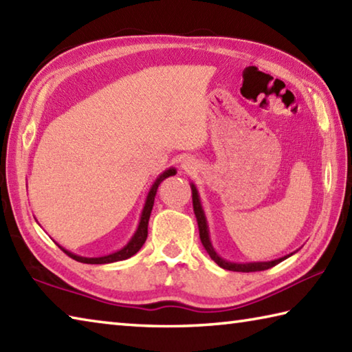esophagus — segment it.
<instances>
[{
	"label": "esophagus",
	"instance_id": "34e87169",
	"mask_svg": "<svg viewBox=\"0 0 352 352\" xmlns=\"http://www.w3.org/2000/svg\"><path fill=\"white\" fill-rule=\"evenodd\" d=\"M197 168H198V164L194 158L189 157V158H184V160L182 162V169L186 172V174H194Z\"/></svg>",
	"mask_w": 352,
	"mask_h": 352
}]
</instances>
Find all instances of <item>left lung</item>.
I'll return each mask as SVG.
<instances>
[{"instance_id":"8db88e82","label":"left lung","mask_w":352,"mask_h":352,"mask_svg":"<svg viewBox=\"0 0 352 352\" xmlns=\"http://www.w3.org/2000/svg\"><path fill=\"white\" fill-rule=\"evenodd\" d=\"M190 190H192V204H194V213H195V218H197V223H198V230H199V239H201V244L206 249V252L209 253V256L215 261V263L224 268V270H230V272H244V273H249V272H263V270H268V268H272L274 265H278L282 261L290 258L293 253L290 254H285V256L278 258V259H273V261H258V263H230V261H227L224 258L219 256L217 253V250L213 249L212 245V241H210V232H209V226H208V218H206V213L203 209V204H201V199H199V194H198V189L194 183H190Z\"/></svg>"}]
</instances>
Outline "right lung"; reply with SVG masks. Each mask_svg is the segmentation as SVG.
<instances>
[{"instance_id": "add662e5", "label": "right lung", "mask_w": 352, "mask_h": 352, "mask_svg": "<svg viewBox=\"0 0 352 352\" xmlns=\"http://www.w3.org/2000/svg\"><path fill=\"white\" fill-rule=\"evenodd\" d=\"M175 174H177V169L174 166H170L166 170H163L162 174L155 178L154 183L151 184L146 199H144L139 224H137V229L134 232V235L131 236V239L128 241L125 245L122 247L120 250H116V252L108 253V254H102V256L88 258V256H80V254H76V253L67 250V249H64V247L58 244L59 249L62 252H65L68 256L73 258L74 261H78V263H84V264H111V263H117V261H123V259L131 258L133 254H135L137 252L142 249V245L144 244V241H146V238H148V223H149L151 212H153L154 198H155V194H157L158 184H160L164 180V178H168L170 175H175Z\"/></svg>"}]
</instances>
